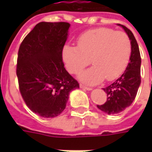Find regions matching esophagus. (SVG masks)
<instances>
[{
    "mask_svg": "<svg viewBox=\"0 0 152 152\" xmlns=\"http://www.w3.org/2000/svg\"><path fill=\"white\" fill-rule=\"evenodd\" d=\"M80 89H86V90H89V91H90V90H92V88H90V87H87V86H83V85H80Z\"/></svg>",
    "mask_w": 152,
    "mask_h": 152,
    "instance_id": "esophagus-1",
    "label": "esophagus"
}]
</instances>
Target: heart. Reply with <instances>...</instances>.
<instances>
[{
	"instance_id": "obj_1",
	"label": "heart",
	"mask_w": 152,
	"mask_h": 152,
	"mask_svg": "<svg viewBox=\"0 0 152 152\" xmlns=\"http://www.w3.org/2000/svg\"><path fill=\"white\" fill-rule=\"evenodd\" d=\"M131 42L126 33L99 28L83 33L76 47L65 45L62 56L67 71L77 74L88 64L89 69L78 78L88 85H97L105 79L115 80L126 69L131 56Z\"/></svg>"
}]
</instances>
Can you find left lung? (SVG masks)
<instances>
[{"instance_id": "obj_1", "label": "left lung", "mask_w": 152, "mask_h": 152, "mask_svg": "<svg viewBox=\"0 0 152 152\" xmlns=\"http://www.w3.org/2000/svg\"><path fill=\"white\" fill-rule=\"evenodd\" d=\"M124 29L131 42V56L124 72L115 82L103 90L107 94L104 104L98 105V108L108 115L123 112L134 102L141 84V56L137 40L133 32L121 24H117Z\"/></svg>"}]
</instances>
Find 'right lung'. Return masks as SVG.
<instances>
[{"label": "right lung", "instance_id": "add662e5", "mask_svg": "<svg viewBox=\"0 0 152 152\" xmlns=\"http://www.w3.org/2000/svg\"><path fill=\"white\" fill-rule=\"evenodd\" d=\"M70 23L41 22L20 45L17 76L22 97L32 112L45 118L59 115L70 93L80 88L63 62Z\"/></svg>", "mask_w": 152, "mask_h": 152}]
</instances>
